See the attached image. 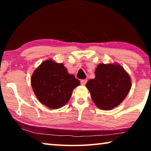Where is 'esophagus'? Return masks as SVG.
I'll use <instances>...</instances> for the list:
<instances>
[{
  "mask_svg": "<svg viewBox=\"0 0 151 151\" xmlns=\"http://www.w3.org/2000/svg\"><path fill=\"white\" fill-rule=\"evenodd\" d=\"M86 82H87V80H86V79H82L81 81V84L82 85H85Z\"/></svg>",
  "mask_w": 151,
  "mask_h": 151,
  "instance_id": "esophagus-1",
  "label": "esophagus"
}]
</instances>
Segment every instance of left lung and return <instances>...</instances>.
<instances>
[{
    "label": "left lung",
    "instance_id": "obj_1",
    "mask_svg": "<svg viewBox=\"0 0 151 151\" xmlns=\"http://www.w3.org/2000/svg\"><path fill=\"white\" fill-rule=\"evenodd\" d=\"M95 78L86 83L91 98L99 109L111 110L123 101L131 88L129 75L121 66L100 64Z\"/></svg>",
    "mask_w": 151,
    "mask_h": 151
}]
</instances>
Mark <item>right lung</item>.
Here are the masks:
<instances>
[{
	"label": "right lung",
	"mask_w": 151,
	"mask_h": 151,
	"mask_svg": "<svg viewBox=\"0 0 151 151\" xmlns=\"http://www.w3.org/2000/svg\"><path fill=\"white\" fill-rule=\"evenodd\" d=\"M79 85L78 79L68 74L63 64L51 60L43 62L31 77V85L38 100L52 109L65 105L73 89Z\"/></svg>",
	"instance_id": "1"
}]
</instances>
